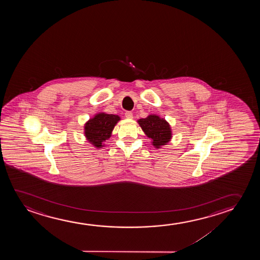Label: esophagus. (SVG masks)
<instances>
[{
  "label": "esophagus",
  "instance_id": "obj_1",
  "mask_svg": "<svg viewBox=\"0 0 260 260\" xmlns=\"http://www.w3.org/2000/svg\"><path fill=\"white\" fill-rule=\"evenodd\" d=\"M125 116H126V118H128V119H132L133 118V114H132V112H131V111H128V112L125 113Z\"/></svg>",
  "mask_w": 260,
  "mask_h": 260
}]
</instances>
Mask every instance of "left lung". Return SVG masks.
I'll return each mask as SVG.
<instances>
[{
	"label": "left lung",
	"mask_w": 260,
	"mask_h": 260,
	"mask_svg": "<svg viewBox=\"0 0 260 260\" xmlns=\"http://www.w3.org/2000/svg\"><path fill=\"white\" fill-rule=\"evenodd\" d=\"M139 123L146 135L152 139L153 146L156 148L167 145L171 139L170 124L162 118L155 114H151L146 118L139 119Z\"/></svg>",
	"instance_id": "obj_1"
}]
</instances>
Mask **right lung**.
<instances>
[{
    "mask_svg": "<svg viewBox=\"0 0 260 260\" xmlns=\"http://www.w3.org/2000/svg\"><path fill=\"white\" fill-rule=\"evenodd\" d=\"M118 121H120V117L115 114H96L85 124L86 138L93 146L100 148L104 146L103 143L110 138L112 131Z\"/></svg>",
    "mask_w": 260,
    "mask_h": 260,
    "instance_id": "1",
    "label": "right lung"
}]
</instances>
